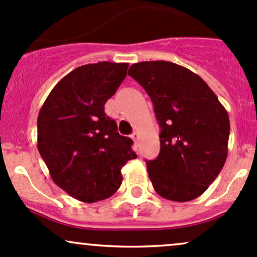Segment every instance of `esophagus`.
Segmentation results:
<instances>
[{"mask_svg": "<svg viewBox=\"0 0 257 257\" xmlns=\"http://www.w3.org/2000/svg\"><path fill=\"white\" fill-rule=\"evenodd\" d=\"M131 138L134 140L135 143H137L138 139H139V133H138V132H133V134L131 135Z\"/></svg>", "mask_w": 257, "mask_h": 257, "instance_id": "1", "label": "esophagus"}]
</instances>
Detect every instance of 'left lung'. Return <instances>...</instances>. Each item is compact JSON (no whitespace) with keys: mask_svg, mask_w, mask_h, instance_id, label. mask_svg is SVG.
Returning <instances> with one entry per match:
<instances>
[{"mask_svg":"<svg viewBox=\"0 0 257 257\" xmlns=\"http://www.w3.org/2000/svg\"><path fill=\"white\" fill-rule=\"evenodd\" d=\"M128 75L150 96L161 128L159 156L146 161L152 187L172 201L196 199L227 159V111L199 75L172 62H139Z\"/></svg>","mask_w":257,"mask_h":257,"instance_id":"1","label":"left lung"}]
</instances>
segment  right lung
<instances>
[{
    "label": "right lung",
    "mask_w": 257,
    "mask_h": 257,
    "mask_svg": "<svg viewBox=\"0 0 257 257\" xmlns=\"http://www.w3.org/2000/svg\"><path fill=\"white\" fill-rule=\"evenodd\" d=\"M128 66L105 61L78 67L56 84L39 112V152L53 182L79 201L113 195L122 167L137 159L131 138L105 113Z\"/></svg>",
    "instance_id": "right-lung-1"
}]
</instances>
